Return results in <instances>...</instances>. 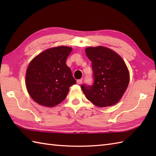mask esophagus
<instances>
[{
	"instance_id": "obj_1",
	"label": "esophagus",
	"mask_w": 156,
	"mask_h": 156,
	"mask_svg": "<svg viewBox=\"0 0 156 156\" xmlns=\"http://www.w3.org/2000/svg\"><path fill=\"white\" fill-rule=\"evenodd\" d=\"M82 79H80V80H77V84H82Z\"/></svg>"
}]
</instances>
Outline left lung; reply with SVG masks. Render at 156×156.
Here are the masks:
<instances>
[{"mask_svg": "<svg viewBox=\"0 0 156 156\" xmlns=\"http://www.w3.org/2000/svg\"><path fill=\"white\" fill-rule=\"evenodd\" d=\"M92 62L94 83L82 84L86 97L98 107H110L118 102L127 89L129 73L123 59L107 48L98 46L85 49Z\"/></svg>", "mask_w": 156, "mask_h": 156, "instance_id": "8db88e82", "label": "left lung"}]
</instances>
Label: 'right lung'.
<instances>
[{"label": "right lung", "instance_id": "obj_1", "mask_svg": "<svg viewBox=\"0 0 156 156\" xmlns=\"http://www.w3.org/2000/svg\"><path fill=\"white\" fill-rule=\"evenodd\" d=\"M72 50L67 46L46 49L32 59L26 72V87L37 103L48 107L66 98L69 88L76 83L66 59Z\"/></svg>", "mask_w": 156, "mask_h": 156}]
</instances>
